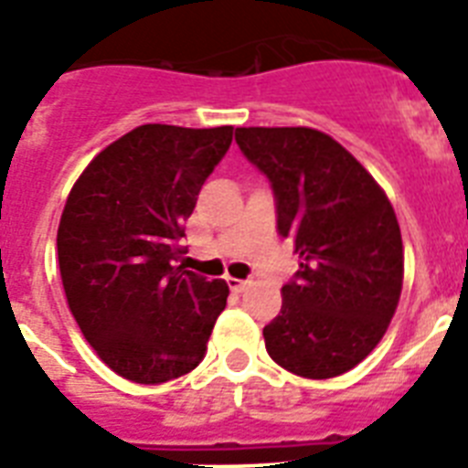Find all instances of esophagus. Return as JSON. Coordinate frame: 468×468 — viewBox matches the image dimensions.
<instances>
[{
    "mask_svg": "<svg viewBox=\"0 0 468 468\" xmlns=\"http://www.w3.org/2000/svg\"><path fill=\"white\" fill-rule=\"evenodd\" d=\"M226 282H228V288L233 290V292H242V290H245L247 285H250V282H247V281H240V278H230V276L226 278Z\"/></svg>",
    "mask_w": 468,
    "mask_h": 468,
    "instance_id": "1",
    "label": "esophagus"
}]
</instances>
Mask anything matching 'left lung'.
<instances>
[{
  "label": "left lung",
  "instance_id": "1",
  "mask_svg": "<svg viewBox=\"0 0 468 468\" xmlns=\"http://www.w3.org/2000/svg\"><path fill=\"white\" fill-rule=\"evenodd\" d=\"M235 143L269 178L278 233L300 269L264 328L266 352L302 378H333L386 335L402 292L398 216L367 168L314 128H238Z\"/></svg>",
  "mask_w": 468,
  "mask_h": 468
}]
</instances>
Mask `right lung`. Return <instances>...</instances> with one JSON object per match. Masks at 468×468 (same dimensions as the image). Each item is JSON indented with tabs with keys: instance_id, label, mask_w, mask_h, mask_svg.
<instances>
[{
	"instance_id": "1",
	"label": "right lung",
	"mask_w": 468,
	"mask_h": 468,
	"mask_svg": "<svg viewBox=\"0 0 468 468\" xmlns=\"http://www.w3.org/2000/svg\"><path fill=\"white\" fill-rule=\"evenodd\" d=\"M230 143L233 125H140L101 149L66 199L57 233L66 300L123 378L166 383L207 355L228 285L178 266L180 238Z\"/></svg>"
}]
</instances>
